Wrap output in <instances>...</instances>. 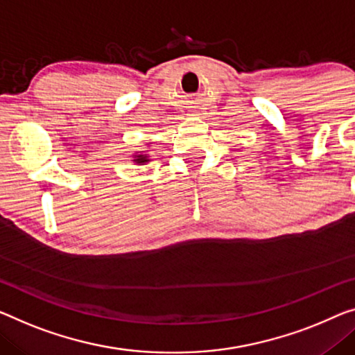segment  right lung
I'll use <instances>...</instances> for the list:
<instances>
[{
  "label": "right lung",
  "instance_id": "add662e5",
  "mask_svg": "<svg viewBox=\"0 0 355 355\" xmlns=\"http://www.w3.org/2000/svg\"><path fill=\"white\" fill-rule=\"evenodd\" d=\"M134 161H137V162H139V164H145V162H148V161H150V159H148L146 156L141 155V156H139V159H134Z\"/></svg>",
  "mask_w": 355,
  "mask_h": 355
}]
</instances>
